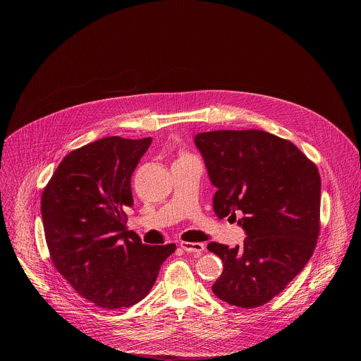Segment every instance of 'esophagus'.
<instances>
[{
    "instance_id": "34e87169",
    "label": "esophagus",
    "mask_w": 361,
    "mask_h": 361,
    "mask_svg": "<svg viewBox=\"0 0 361 361\" xmlns=\"http://www.w3.org/2000/svg\"><path fill=\"white\" fill-rule=\"evenodd\" d=\"M180 247L187 252H201L204 250L202 243H190V241H181Z\"/></svg>"
}]
</instances>
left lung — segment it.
Returning <instances> with one entry per match:
<instances>
[{
	"mask_svg": "<svg viewBox=\"0 0 361 361\" xmlns=\"http://www.w3.org/2000/svg\"><path fill=\"white\" fill-rule=\"evenodd\" d=\"M194 142L217 188L219 219H238L241 247L210 243L223 260L213 293L254 308L269 302L304 269L320 233L322 180L313 161L290 141L263 130L200 133Z\"/></svg>",
	"mask_w": 361,
	"mask_h": 361,
	"instance_id": "left-lung-1",
	"label": "left lung"
}]
</instances>
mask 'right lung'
Masks as SVG:
<instances>
[{
	"mask_svg": "<svg viewBox=\"0 0 361 361\" xmlns=\"http://www.w3.org/2000/svg\"><path fill=\"white\" fill-rule=\"evenodd\" d=\"M151 137H106L71 151L41 197L51 262L71 287L104 310L141 301L176 244L147 245L127 230L131 176Z\"/></svg>",
	"mask_w": 361,
	"mask_h": 361,
	"instance_id": "right-lung-1",
	"label": "right lung"
}]
</instances>
